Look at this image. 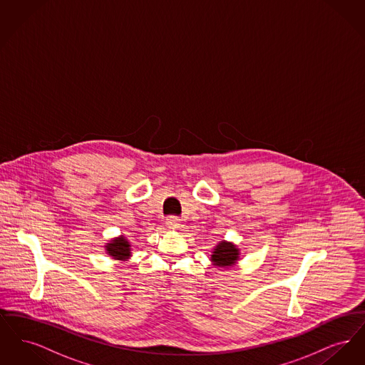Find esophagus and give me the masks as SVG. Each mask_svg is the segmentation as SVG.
Here are the masks:
<instances>
[{
    "instance_id": "obj_1",
    "label": "esophagus",
    "mask_w": 365,
    "mask_h": 365,
    "mask_svg": "<svg viewBox=\"0 0 365 365\" xmlns=\"http://www.w3.org/2000/svg\"><path fill=\"white\" fill-rule=\"evenodd\" d=\"M167 226H168V228H178L179 227L178 216H168L167 217Z\"/></svg>"
}]
</instances>
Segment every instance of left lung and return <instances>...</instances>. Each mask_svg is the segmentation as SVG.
Segmentation results:
<instances>
[{"label":"left lung","instance_id":"left-lung-1","mask_svg":"<svg viewBox=\"0 0 365 365\" xmlns=\"http://www.w3.org/2000/svg\"><path fill=\"white\" fill-rule=\"evenodd\" d=\"M238 255H240L238 249L234 245L220 242L216 246V249L212 255V261L219 267H230L238 260Z\"/></svg>","mask_w":365,"mask_h":365}]
</instances>
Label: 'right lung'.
Masks as SVG:
<instances>
[{"mask_svg": "<svg viewBox=\"0 0 365 365\" xmlns=\"http://www.w3.org/2000/svg\"><path fill=\"white\" fill-rule=\"evenodd\" d=\"M106 250L108 253L118 259V260H123V259H127L130 256V245L125 241V238H119L116 241H112L110 243H108L106 246Z\"/></svg>", "mask_w": 365, "mask_h": 365, "instance_id": "1", "label": "right lung"}]
</instances>
